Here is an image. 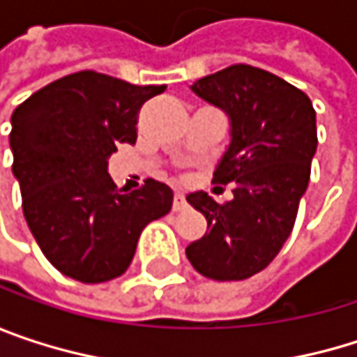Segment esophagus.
Returning a JSON list of instances; mask_svg holds the SVG:
<instances>
[{
  "mask_svg": "<svg viewBox=\"0 0 357 357\" xmlns=\"http://www.w3.org/2000/svg\"><path fill=\"white\" fill-rule=\"evenodd\" d=\"M188 206V202H185V198L181 196V194H176V198H174V211L178 213V211H183Z\"/></svg>",
  "mask_w": 357,
  "mask_h": 357,
  "instance_id": "obj_1",
  "label": "esophagus"
}]
</instances>
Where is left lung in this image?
Returning <instances> with one entry per match:
<instances>
[{
	"instance_id": "left-lung-1",
	"label": "left lung",
	"mask_w": 357,
	"mask_h": 357,
	"mask_svg": "<svg viewBox=\"0 0 357 357\" xmlns=\"http://www.w3.org/2000/svg\"><path fill=\"white\" fill-rule=\"evenodd\" d=\"M192 91L231 117V144L213 181L234 183V198L188 196L208 229L185 256L213 281H242L266 268L294 229L319 142L317 111L304 91L248 63L204 76Z\"/></svg>"
}]
</instances>
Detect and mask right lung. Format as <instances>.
<instances>
[{
    "instance_id": "obj_1",
    "label": "right lung",
    "mask_w": 357,
    "mask_h": 357,
    "mask_svg": "<svg viewBox=\"0 0 357 357\" xmlns=\"http://www.w3.org/2000/svg\"><path fill=\"white\" fill-rule=\"evenodd\" d=\"M167 86H138L95 70L63 76L12 113V172L24 219L47 260L80 283L123 275L142 229L172 211L165 183L121 194L109 155L134 144L140 107Z\"/></svg>"
}]
</instances>
